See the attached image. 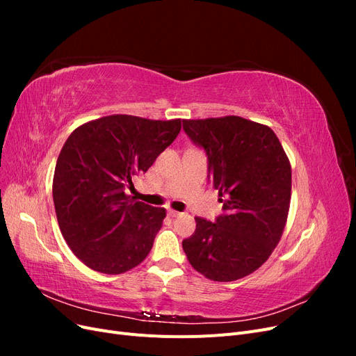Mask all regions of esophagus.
I'll use <instances>...</instances> for the list:
<instances>
[{
    "label": "esophagus",
    "mask_w": 356,
    "mask_h": 356,
    "mask_svg": "<svg viewBox=\"0 0 356 356\" xmlns=\"http://www.w3.org/2000/svg\"><path fill=\"white\" fill-rule=\"evenodd\" d=\"M168 213L170 215V217H179V215H181V212H178V211H175V209H169Z\"/></svg>",
    "instance_id": "1"
}]
</instances>
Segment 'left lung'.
Segmentation results:
<instances>
[{
    "label": "left lung",
    "mask_w": 356,
    "mask_h": 356,
    "mask_svg": "<svg viewBox=\"0 0 356 356\" xmlns=\"http://www.w3.org/2000/svg\"><path fill=\"white\" fill-rule=\"evenodd\" d=\"M208 156L225 211L196 220L182 241L190 264L211 281H238L261 267L282 238L291 202V163L270 127L238 115L182 120Z\"/></svg>",
    "instance_id": "1"
}]
</instances>
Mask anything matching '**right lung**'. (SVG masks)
<instances>
[{
	"label": "right lung",
	"instance_id": "add662e5",
	"mask_svg": "<svg viewBox=\"0 0 356 356\" xmlns=\"http://www.w3.org/2000/svg\"><path fill=\"white\" fill-rule=\"evenodd\" d=\"M181 131V118L114 114L79 126L63 144L53 177L60 233L92 270L120 275L141 264L166 217L129 196Z\"/></svg>",
	"mask_w": 356,
	"mask_h": 356
}]
</instances>
